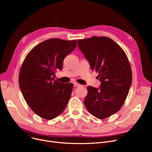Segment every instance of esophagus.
<instances>
[{
    "mask_svg": "<svg viewBox=\"0 0 152 152\" xmlns=\"http://www.w3.org/2000/svg\"><path fill=\"white\" fill-rule=\"evenodd\" d=\"M73 84H74V86H75V87H79V86H81V84H79V83H76V82L73 83Z\"/></svg>",
    "mask_w": 152,
    "mask_h": 152,
    "instance_id": "34e87169",
    "label": "esophagus"
}]
</instances>
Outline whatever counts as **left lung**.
<instances>
[{
	"instance_id": "obj_1",
	"label": "left lung",
	"mask_w": 152,
	"mask_h": 152,
	"mask_svg": "<svg viewBox=\"0 0 152 152\" xmlns=\"http://www.w3.org/2000/svg\"><path fill=\"white\" fill-rule=\"evenodd\" d=\"M77 44L101 82L99 89L87 87L84 105L95 117L107 118L121 109L128 95L132 78L129 60L122 48L108 37L79 39Z\"/></svg>"
}]
</instances>
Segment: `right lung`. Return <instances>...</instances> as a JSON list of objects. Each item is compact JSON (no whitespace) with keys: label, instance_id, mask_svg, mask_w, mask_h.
Masks as SVG:
<instances>
[{"label":"right lung","instance_id":"1","mask_svg":"<svg viewBox=\"0 0 152 152\" xmlns=\"http://www.w3.org/2000/svg\"><path fill=\"white\" fill-rule=\"evenodd\" d=\"M77 40L53 38L35 46L26 55L20 68L19 86L27 104L39 116L50 120L65 109L73 84L55 79L63 60L76 47Z\"/></svg>","mask_w":152,"mask_h":152}]
</instances>
